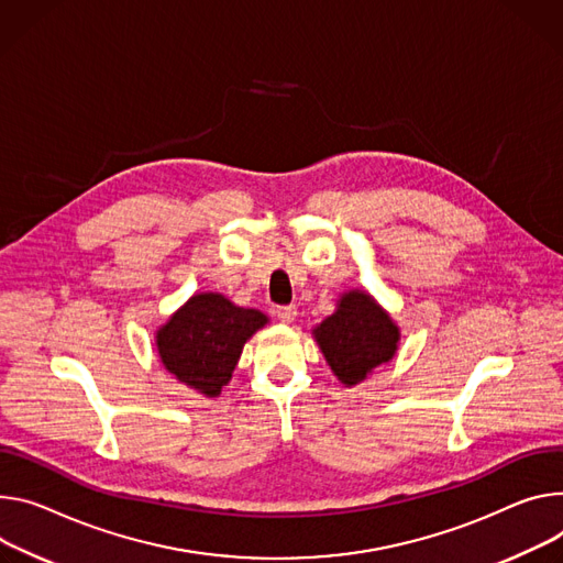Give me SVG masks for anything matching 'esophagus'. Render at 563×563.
<instances>
[{
    "instance_id": "34e87169",
    "label": "esophagus",
    "mask_w": 563,
    "mask_h": 563,
    "mask_svg": "<svg viewBox=\"0 0 563 563\" xmlns=\"http://www.w3.org/2000/svg\"><path fill=\"white\" fill-rule=\"evenodd\" d=\"M296 308L294 305H280V308H276V317H278V321H283V323H294V319H296Z\"/></svg>"
}]
</instances>
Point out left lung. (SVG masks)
<instances>
[{"instance_id": "8db88e82", "label": "left lung", "mask_w": 563, "mask_h": 563, "mask_svg": "<svg viewBox=\"0 0 563 563\" xmlns=\"http://www.w3.org/2000/svg\"><path fill=\"white\" fill-rule=\"evenodd\" d=\"M312 334L328 366L345 386H356L375 368L388 364L399 343L395 321L362 289L345 291L336 302V312Z\"/></svg>"}]
</instances>
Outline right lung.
Returning <instances> with one entry per match:
<instances>
[{"label": "right lung", "mask_w": 563, "mask_h": 563, "mask_svg": "<svg viewBox=\"0 0 563 563\" xmlns=\"http://www.w3.org/2000/svg\"><path fill=\"white\" fill-rule=\"evenodd\" d=\"M267 321L263 312L238 308L222 294H195L157 330L162 364L181 384L218 397L231 382L246 339Z\"/></svg>", "instance_id": "right-lung-1"}]
</instances>
